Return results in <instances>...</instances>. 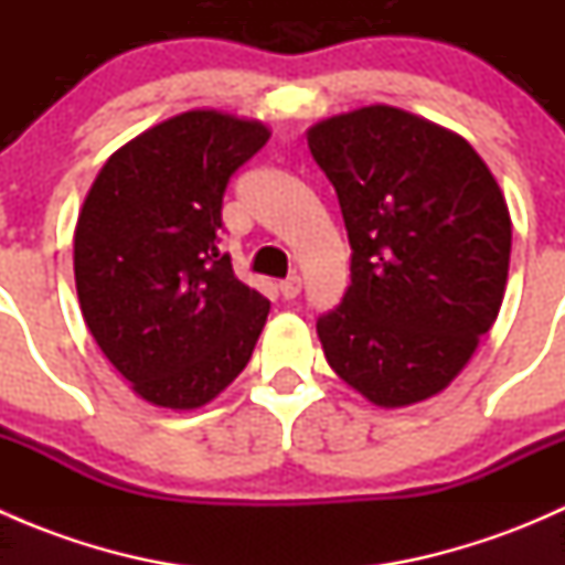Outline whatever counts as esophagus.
Instances as JSON below:
<instances>
[{
	"label": "esophagus",
	"instance_id": "obj_1",
	"mask_svg": "<svg viewBox=\"0 0 565 565\" xmlns=\"http://www.w3.org/2000/svg\"><path fill=\"white\" fill-rule=\"evenodd\" d=\"M300 289H303V281H300V276H289V278H284L281 284H278V292H281L284 300H295L300 295Z\"/></svg>",
	"mask_w": 565,
	"mask_h": 565
}]
</instances>
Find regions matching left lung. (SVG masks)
<instances>
[{"label":"left lung","instance_id":"obj_1","mask_svg":"<svg viewBox=\"0 0 565 565\" xmlns=\"http://www.w3.org/2000/svg\"><path fill=\"white\" fill-rule=\"evenodd\" d=\"M350 237V287L317 319L330 369L377 407L424 402L467 366L498 319L511 215L454 130L393 106L309 128Z\"/></svg>","mask_w":565,"mask_h":565}]
</instances>
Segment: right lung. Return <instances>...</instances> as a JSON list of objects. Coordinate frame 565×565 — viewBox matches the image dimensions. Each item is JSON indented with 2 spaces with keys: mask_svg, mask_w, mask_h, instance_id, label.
I'll list each match as a JSON object with an SVG mask.
<instances>
[{
  "mask_svg": "<svg viewBox=\"0 0 565 565\" xmlns=\"http://www.w3.org/2000/svg\"><path fill=\"white\" fill-rule=\"evenodd\" d=\"M270 139L256 119L182 111L104 163L78 213L84 322L145 402L196 409L246 369L270 303L218 250L230 177Z\"/></svg>",
  "mask_w": 565,
  "mask_h": 565,
  "instance_id": "1",
  "label": "right lung"
}]
</instances>
